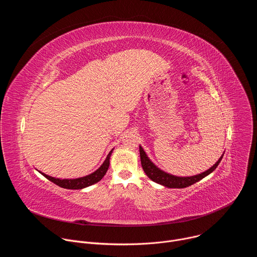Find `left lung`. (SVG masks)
Wrapping results in <instances>:
<instances>
[{
	"label": "left lung",
	"mask_w": 257,
	"mask_h": 257,
	"mask_svg": "<svg viewBox=\"0 0 257 257\" xmlns=\"http://www.w3.org/2000/svg\"><path fill=\"white\" fill-rule=\"evenodd\" d=\"M139 153H140V160H141V166L143 171L145 172V174L148 175V177L158 183V184H161L165 187L168 188H185L188 186H191L194 183L200 181L201 179H203L204 177L208 176L210 173H212L216 167L218 166V164L221 163L223 156L218 159V161L208 170H206L205 172H202L198 175H194V176H190V177H178L172 174H169L163 170H161L160 168H158L152 161L151 159L148 157V155L145 154L144 150L141 148V145H139Z\"/></svg>",
	"instance_id": "1"
}]
</instances>
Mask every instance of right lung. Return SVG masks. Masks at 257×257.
<instances>
[{
	"label": "right lung",
	"instance_id": "add662e5",
	"mask_svg": "<svg viewBox=\"0 0 257 257\" xmlns=\"http://www.w3.org/2000/svg\"><path fill=\"white\" fill-rule=\"evenodd\" d=\"M114 149L108 153V155L106 156L104 162L102 163V165L93 173L84 176V177H80V178H76V179H60V178H55V177H51L45 173L40 172L44 177H46L48 180L52 181L53 183H55L56 185L65 188V189H83L85 187H88L90 185L95 184L98 181H100L102 179V177L105 175L108 167H109V159H111V155L113 153Z\"/></svg>",
	"mask_w": 257,
	"mask_h": 257
}]
</instances>
